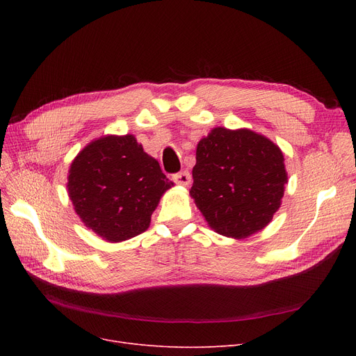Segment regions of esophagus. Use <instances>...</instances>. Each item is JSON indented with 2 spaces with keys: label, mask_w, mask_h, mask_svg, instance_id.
<instances>
[{
  "label": "esophagus",
  "mask_w": 356,
  "mask_h": 356,
  "mask_svg": "<svg viewBox=\"0 0 356 356\" xmlns=\"http://www.w3.org/2000/svg\"><path fill=\"white\" fill-rule=\"evenodd\" d=\"M191 173L188 172V170H183V172H180V173H176L175 176H173V180H175V183H177V184H180V186H189L191 184Z\"/></svg>",
  "instance_id": "34e87169"
}]
</instances>
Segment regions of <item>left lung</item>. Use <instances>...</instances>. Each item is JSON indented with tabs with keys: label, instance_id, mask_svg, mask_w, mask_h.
Masks as SVG:
<instances>
[{
	"label": "left lung",
	"instance_id": "1",
	"mask_svg": "<svg viewBox=\"0 0 356 356\" xmlns=\"http://www.w3.org/2000/svg\"><path fill=\"white\" fill-rule=\"evenodd\" d=\"M192 175L189 193L208 225L235 239L268 225L287 183L282 149L248 128H213L197 144Z\"/></svg>",
	"mask_w": 356,
	"mask_h": 356
}]
</instances>
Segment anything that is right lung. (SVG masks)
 Listing matches in <instances>:
<instances>
[{"label":"right lung","instance_id":"obj_1","mask_svg":"<svg viewBox=\"0 0 356 356\" xmlns=\"http://www.w3.org/2000/svg\"><path fill=\"white\" fill-rule=\"evenodd\" d=\"M172 186L159 161L131 134L93 140L74 157L67 176L74 212L108 242L147 231L160 197Z\"/></svg>","mask_w":356,"mask_h":356}]
</instances>
